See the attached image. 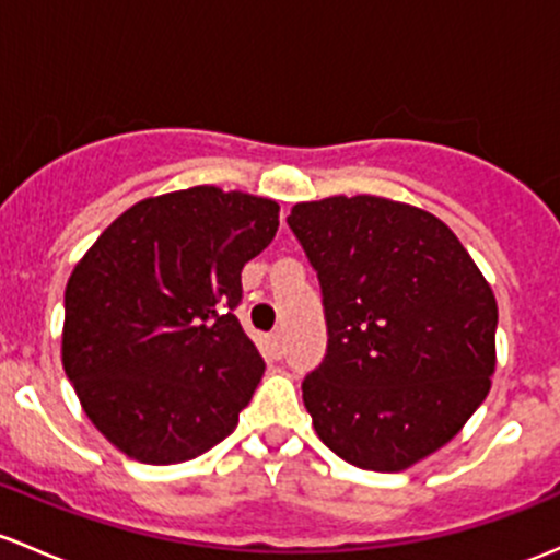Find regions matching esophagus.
I'll return each mask as SVG.
<instances>
[{
	"mask_svg": "<svg viewBox=\"0 0 560 560\" xmlns=\"http://www.w3.org/2000/svg\"><path fill=\"white\" fill-rule=\"evenodd\" d=\"M268 349H270V354H273V357H284L287 343H284V332H281V329H276V332L270 335Z\"/></svg>",
	"mask_w": 560,
	"mask_h": 560,
	"instance_id": "obj_1",
	"label": "esophagus"
}]
</instances>
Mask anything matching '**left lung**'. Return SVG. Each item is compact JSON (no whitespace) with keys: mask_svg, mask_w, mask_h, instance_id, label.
I'll list each match as a JSON object with an SVG mask.
<instances>
[{"mask_svg":"<svg viewBox=\"0 0 560 560\" xmlns=\"http://www.w3.org/2000/svg\"><path fill=\"white\" fill-rule=\"evenodd\" d=\"M314 265L327 354L303 381L316 434L343 462L399 472L443 448L497 368V298L443 220L378 196L292 206Z\"/></svg>","mask_w":560,"mask_h":560,"instance_id":"1","label":"left lung"}]
</instances>
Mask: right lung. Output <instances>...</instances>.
Here are the masks:
<instances>
[{"instance_id":"right-lung-1","label":"right lung","mask_w":560,"mask_h":560,"mask_svg":"<svg viewBox=\"0 0 560 560\" xmlns=\"http://www.w3.org/2000/svg\"><path fill=\"white\" fill-rule=\"evenodd\" d=\"M276 231L270 198L187 187L133 203L74 265L63 370L115 448L179 464L233 432L265 373L233 314L241 270Z\"/></svg>"}]
</instances>
